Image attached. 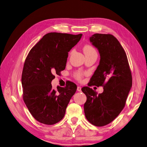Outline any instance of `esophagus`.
I'll list each match as a JSON object with an SVG mask.
<instances>
[{
	"instance_id": "34e87169",
	"label": "esophagus",
	"mask_w": 147,
	"mask_h": 147,
	"mask_svg": "<svg viewBox=\"0 0 147 147\" xmlns=\"http://www.w3.org/2000/svg\"><path fill=\"white\" fill-rule=\"evenodd\" d=\"M77 91L79 92H81L82 91V88L80 86H78L77 87Z\"/></svg>"
}]
</instances>
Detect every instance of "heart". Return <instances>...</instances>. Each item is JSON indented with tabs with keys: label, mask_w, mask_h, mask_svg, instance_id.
I'll return each mask as SVG.
<instances>
[{
	"label": "heart",
	"mask_w": 147,
	"mask_h": 147,
	"mask_svg": "<svg viewBox=\"0 0 147 147\" xmlns=\"http://www.w3.org/2000/svg\"><path fill=\"white\" fill-rule=\"evenodd\" d=\"M83 51L85 55H88V54H91V53H96V50H94V48L91 45H85L83 48ZM75 76L78 78V79H81L82 76H83V74L81 72H77L76 74H75Z\"/></svg>",
	"instance_id": "obj_1"
}]
</instances>
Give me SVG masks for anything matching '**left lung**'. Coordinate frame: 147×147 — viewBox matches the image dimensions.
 Returning <instances> with one entry per match:
<instances>
[{
	"mask_svg": "<svg viewBox=\"0 0 147 147\" xmlns=\"http://www.w3.org/2000/svg\"><path fill=\"white\" fill-rule=\"evenodd\" d=\"M90 41L99 51L100 59L89 86H102L104 91L97 94L88 86L82 88L87 97L84 112L90 123L104 126L123 109L132 87V75L126 53L113 35L95 34Z\"/></svg>",
	"mask_w": 147,
	"mask_h": 147,
	"instance_id": "left-lung-1",
	"label": "left lung"
}]
</instances>
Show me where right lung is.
Masks as SVG:
<instances>
[{"instance_id":"obj_1","label":"right lung","mask_w":147,"mask_h":147,"mask_svg":"<svg viewBox=\"0 0 147 147\" xmlns=\"http://www.w3.org/2000/svg\"><path fill=\"white\" fill-rule=\"evenodd\" d=\"M82 34L48 33L41 38L26 57L22 73L23 100L33 117L38 122L51 125L64 117L69 102L77 91L70 82L65 88L52 89L56 74L65 68L68 53Z\"/></svg>"}]
</instances>
